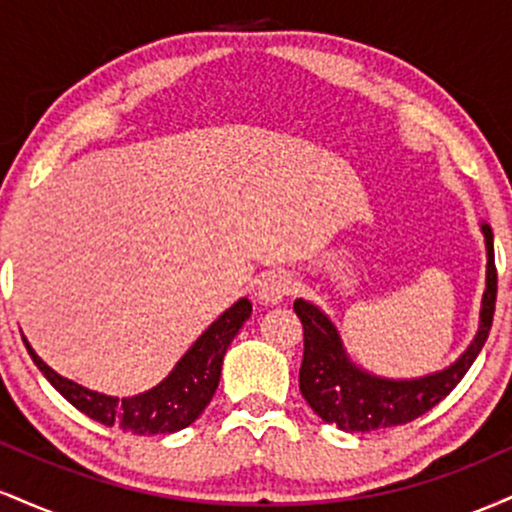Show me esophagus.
Wrapping results in <instances>:
<instances>
[{"label":"esophagus","instance_id":"1","mask_svg":"<svg viewBox=\"0 0 512 512\" xmlns=\"http://www.w3.org/2000/svg\"><path fill=\"white\" fill-rule=\"evenodd\" d=\"M293 291V281L286 272H269L262 276L260 286H257V301L264 305H276L284 301Z\"/></svg>","mask_w":512,"mask_h":512}]
</instances>
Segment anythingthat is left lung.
<instances>
[{
	"instance_id": "obj_1",
	"label": "left lung",
	"mask_w": 512,
	"mask_h": 512,
	"mask_svg": "<svg viewBox=\"0 0 512 512\" xmlns=\"http://www.w3.org/2000/svg\"><path fill=\"white\" fill-rule=\"evenodd\" d=\"M486 243V289L481 296L479 330L464 354L438 373L411 380H390L358 368L346 354L334 322L313 303L296 298L293 310L303 322V363L298 373L301 395L327 424L349 433L402 426L424 416L455 390L491 332L496 310L498 274L493 262V233L481 221Z\"/></svg>"
}]
</instances>
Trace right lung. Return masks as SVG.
<instances>
[{
  "instance_id": "obj_1",
  "label": "right lung",
  "mask_w": 512,
  "mask_h": 512,
  "mask_svg": "<svg viewBox=\"0 0 512 512\" xmlns=\"http://www.w3.org/2000/svg\"><path fill=\"white\" fill-rule=\"evenodd\" d=\"M250 313L252 303L248 298H240L226 313H221L211 322L202 332V337L187 349V354L175 363V368L161 383L142 392V395L122 399L101 395V392L76 385L74 380L62 378L35 354L28 339H23V344H26L28 354L40 368V373L50 380V385L88 419L103 426H117L122 431L134 433V436H156V433L182 431L207 409L216 387H219L226 349Z\"/></svg>"
}]
</instances>
